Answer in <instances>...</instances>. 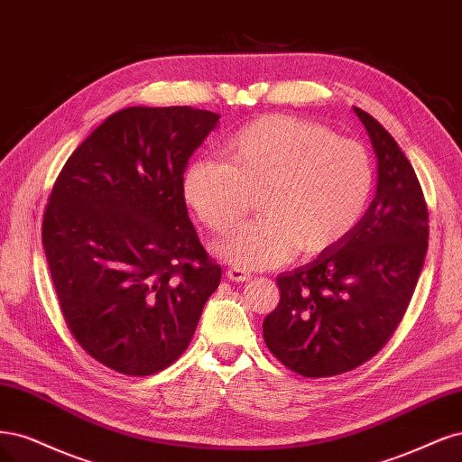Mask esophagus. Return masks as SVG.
Returning a JSON list of instances; mask_svg holds the SVG:
<instances>
[{"instance_id": "obj_1", "label": "esophagus", "mask_w": 462, "mask_h": 462, "mask_svg": "<svg viewBox=\"0 0 462 462\" xmlns=\"http://www.w3.org/2000/svg\"><path fill=\"white\" fill-rule=\"evenodd\" d=\"M226 276L232 280V282H247L251 278V274L244 269H240V266H230V269L226 271Z\"/></svg>"}]
</instances>
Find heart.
Listing matches in <instances>:
<instances>
[{
	"instance_id": "b5f03b06",
	"label": "heart",
	"mask_w": 462,
	"mask_h": 462,
	"mask_svg": "<svg viewBox=\"0 0 462 462\" xmlns=\"http://www.w3.org/2000/svg\"><path fill=\"white\" fill-rule=\"evenodd\" d=\"M228 162L199 159L184 172V198L215 234L232 230L261 196L263 218L218 242V255L242 269H269L300 249L319 255L361 220L374 186L365 145L322 125L271 115L237 130Z\"/></svg>"
}]
</instances>
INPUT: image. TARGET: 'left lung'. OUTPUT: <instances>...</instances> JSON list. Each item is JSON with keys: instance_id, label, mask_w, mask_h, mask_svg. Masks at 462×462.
<instances>
[{"instance_id": "obj_1", "label": "left lung", "mask_w": 462, "mask_h": 462, "mask_svg": "<svg viewBox=\"0 0 462 462\" xmlns=\"http://www.w3.org/2000/svg\"><path fill=\"white\" fill-rule=\"evenodd\" d=\"M355 113L378 157L376 198L337 245L276 278L280 301L263 322L269 351L305 378L344 374L388 344L428 249V207L412 165L374 116Z\"/></svg>"}]
</instances>
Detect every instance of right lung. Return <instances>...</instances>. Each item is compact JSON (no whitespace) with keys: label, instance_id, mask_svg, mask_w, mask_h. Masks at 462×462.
<instances>
[{"label":"right lung","instance_id":"1","mask_svg":"<svg viewBox=\"0 0 462 462\" xmlns=\"http://www.w3.org/2000/svg\"><path fill=\"white\" fill-rule=\"evenodd\" d=\"M220 115L128 107L107 116L65 162L42 244L59 309L80 347L126 376L180 356L222 271L184 201V171Z\"/></svg>","mask_w":462,"mask_h":462}]
</instances>
